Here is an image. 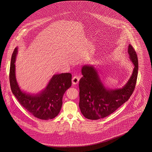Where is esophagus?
Returning a JSON list of instances; mask_svg holds the SVG:
<instances>
[{"instance_id": "obj_1", "label": "esophagus", "mask_w": 152, "mask_h": 152, "mask_svg": "<svg viewBox=\"0 0 152 152\" xmlns=\"http://www.w3.org/2000/svg\"><path fill=\"white\" fill-rule=\"evenodd\" d=\"M80 77L77 76H75L73 77L72 80V81L73 84H77L79 82Z\"/></svg>"}]
</instances>
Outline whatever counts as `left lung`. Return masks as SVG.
<instances>
[{"instance_id":"obj_1","label":"left lung","mask_w":152,"mask_h":152,"mask_svg":"<svg viewBox=\"0 0 152 152\" xmlns=\"http://www.w3.org/2000/svg\"><path fill=\"white\" fill-rule=\"evenodd\" d=\"M128 53L134 69L129 79L121 88L105 87L93 65L83 66L81 73L83 76L79 81V107L86 118L93 120L104 118L129 100L136 86L138 63L137 53L130 44Z\"/></svg>"}]
</instances>
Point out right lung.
Masks as SVG:
<instances>
[{
    "label": "right lung",
    "instance_id": "obj_1",
    "mask_svg": "<svg viewBox=\"0 0 152 152\" xmlns=\"http://www.w3.org/2000/svg\"><path fill=\"white\" fill-rule=\"evenodd\" d=\"M18 48L12 55L10 69V83L12 94L22 106L31 114L41 120H47L58 116L63 104L65 91L72 86L69 73L54 75L45 88L36 94L23 92L19 87L15 75V61Z\"/></svg>",
    "mask_w": 152,
    "mask_h": 152
}]
</instances>
